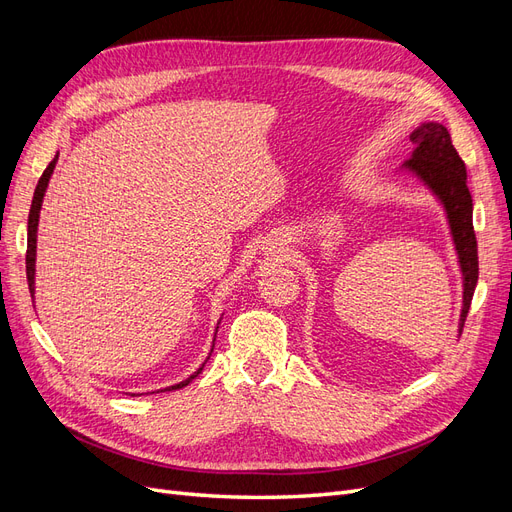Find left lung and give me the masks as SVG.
I'll list each match as a JSON object with an SVG mask.
<instances>
[{"label": "left lung", "mask_w": 512, "mask_h": 512, "mask_svg": "<svg viewBox=\"0 0 512 512\" xmlns=\"http://www.w3.org/2000/svg\"><path fill=\"white\" fill-rule=\"evenodd\" d=\"M414 151L410 160L401 164L399 173H408L421 181L436 196L446 213L451 239L463 282V301L459 314V333L463 331L468 309L478 282V250L472 224V196L468 190L466 164L453 147L451 134L438 121H425L412 134Z\"/></svg>", "instance_id": "left-lung-1"}]
</instances>
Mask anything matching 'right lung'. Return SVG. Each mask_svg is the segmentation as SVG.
Masks as SVG:
<instances>
[{
	"mask_svg": "<svg viewBox=\"0 0 512 512\" xmlns=\"http://www.w3.org/2000/svg\"><path fill=\"white\" fill-rule=\"evenodd\" d=\"M57 158H53V162L46 166V170L42 173L38 185H36V192H34V200H32V209H29V220H27V254H25V267H27V284H29V292H32V299H34V292H36V241H38V222H40V209H42V200H44V194H46V188H49V181H51V175L55 170V164H57ZM215 342V339H213ZM213 350V348H211ZM211 356V352H209ZM207 363V361H205ZM205 363L200 365L194 374L190 378H185L183 382L179 384H173L168 386V389L164 391H177V389H183V386H188L200 371H203Z\"/></svg>",
	"mask_w": 512,
	"mask_h": 512,
	"instance_id": "obj_1",
	"label": "right lung"
}]
</instances>
